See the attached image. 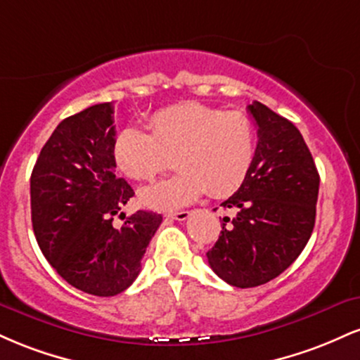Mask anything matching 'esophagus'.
Instances as JSON below:
<instances>
[{
  "instance_id": "obj_1",
  "label": "esophagus",
  "mask_w": 360,
  "mask_h": 360,
  "mask_svg": "<svg viewBox=\"0 0 360 360\" xmlns=\"http://www.w3.org/2000/svg\"><path fill=\"white\" fill-rule=\"evenodd\" d=\"M189 212H186V210H183V212H176V213H167L166 217L169 218V220H177V221H184L188 220L189 218Z\"/></svg>"
}]
</instances>
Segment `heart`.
<instances>
[{
  "mask_svg": "<svg viewBox=\"0 0 360 360\" xmlns=\"http://www.w3.org/2000/svg\"><path fill=\"white\" fill-rule=\"evenodd\" d=\"M150 134L125 127L113 140V159L134 181H152L174 155L177 174L142 189L140 200L154 210H174L208 191L225 198L249 176L255 157V130L249 117L201 103H181L155 111Z\"/></svg>",
  "mask_w": 360,
  "mask_h": 360,
  "instance_id": "obj_1",
  "label": "heart"
}]
</instances>
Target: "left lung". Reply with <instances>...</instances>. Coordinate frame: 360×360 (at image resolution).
Returning a JSON list of instances; mask_svg holds the SVG:
<instances>
[{
  "instance_id": "1",
  "label": "left lung",
  "mask_w": 360,
  "mask_h": 360,
  "mask_svg": "<svg viewBox=\"0 0 360 360\" xmlns=\"http://www.w3.org/2000/svg\"><path fill=\"white\" fill-rule=\"evenodd\" d=\"M257 125L252 169L223 208L220 237L206 252L218 278L235 288H255L278 278L304 249L316 217L320 176L303 135L262 103L249 105Z\"/></svg>"
}]
</instances>
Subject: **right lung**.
Segmentation results:
<instances>
[{
	"label": "right lung",
	"mask_w": 360,
	"mask_h": 360,
	"mask_svg": "<svg viewBox=\"0 0 360 360\" xmlns=\"http://www.w3.org/2000/svg\"><path fill=\"white\" fill-rule=\"evenodd\" d=\"M115 135L111 103L62 120L30 177L40 250L62 279L94 296H115L137 279L148 242L162 223L160 214L139 210L120 229L112 225L135 194L115 174Z\"/></svg>",
	"instance_id": "add662e5"
}]
</instances>
